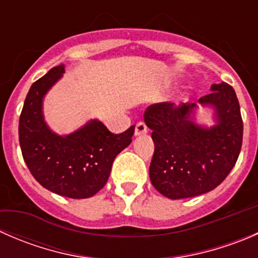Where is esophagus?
Masks as SVG:
<instances>
[{"instance_id": "34e87169", "label": "esophagus", "mask_w": 258, "mask_h": 258, "mask_svg": "<svg viewBox=\"0 0 258 258\" xmlns=\"http://www.w3.org/2000/svg\"><path fill=\"white\" fill-rule=\"evenodd\" d=\"M147 131H148V128H147V126H146L145 122H137L136 127H135V135H136V136L147 134Z\"/></svg>"}]
</instances>
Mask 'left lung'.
I'll return each mask as SVG.
<instances>
[{
	"label": "left lung",
	"instance_id": "8db88e82",
	"mask_svg": "<svg viewBox=\"0 0 258 258\" xmlns=\"http://www.w3.org/2000/svg\"><path fill=\"white\" fill-rule=\"evenodd\" d=\"M200 98L216 108L217 124L197 126L191 118L195 103L176 107L161 102L146 108L144 118L152 130L155 152L151 183L171 200L188 199L216 188L231 172L240 155L243 122L235 90L228 83L212 85Z\"/></svg>",
	"mask_w": 258,
	"mask_h": 258
}]
</instances>
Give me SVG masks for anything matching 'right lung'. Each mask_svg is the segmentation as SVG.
Returning <instances> with one entry per match:
<instances>
[{
	"label": "right lung",
	"instance_id": "right-lung-1",
	"mask_svg": "<svg viewBox=\"0 0 258 258\" xmlns=\"http://www.w3.org/2000/svg\"><path fill=\"white\" fill-rule=\"evenodd\" d=\"M63 70V64L53 67L31 86L18 123L20 146L38 183L61 196L88 199L106 184L114 157L132 142L135 126L116 135L100 121H91L64 137L49 131L42 98Z\"/></svg>",
	"mask_w": 258,
	"mask_h": 258
}]
</instances>
